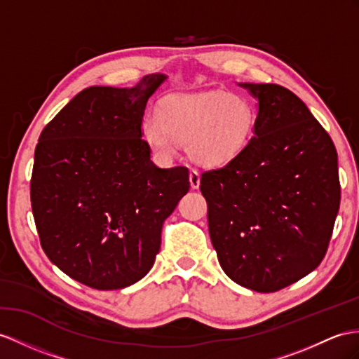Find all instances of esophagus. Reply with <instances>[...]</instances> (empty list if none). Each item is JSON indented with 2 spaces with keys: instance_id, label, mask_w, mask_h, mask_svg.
Instances as JSON below:
<instances>
[{
  "instance_id": "1",
  "label": "esophagus",
  "mask_w": 359,
  "mask_h": 359,
  "mask_svg": "<svg viewBox=\"0 0 359 359\" xmlns=\"http://www.w3.org/2000/svg\"><path fill=\"white\" fill-rule=\"evenodd\" d=\"M189 180H190V186L191 189H198L199 184H201V175L198 170L191 169L190 170V175H189Z\"/></svg>"
}]
</instances>
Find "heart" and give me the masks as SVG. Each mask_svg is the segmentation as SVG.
Here are the masks:
<instances>
[{
  "label": "heart",
  "mask_w": 359,
  "mask_h": 359,
  "mask_svg": "<svg viewBox=\"0 0 359 359\" xmlns=\"http://www.w3.org/2000/svg\"><path fill=\"white\" fill-rule=\"evenodd\" d=\"M255 121L251 103L239 94H178L163 102L158 117L144 121L143 138L160 160L172 158L180 144H187L195 163L217 168L245 151Z\"/></svg>",
  "instance_id": "heart-1"
}]
</instances>
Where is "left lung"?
Masks as SVG:
<instances>
[{
	"label": "left lung",
	"instance_id": "8db88e82",
	"mask_svg": "<svg viewBox=\"0 0 359 359\" xmlns=\"http://www.w3.org/2000/svg\"><path fill=\"white\" fill-rule=\"evenodd\" d=\"M257 100L239 156L201 175L208 231L233 282L274 292L325 257L339 208L338 155L308 107L276 83H239Z\"/></svg>",
	"mask_w": 359,
	"mask_h": 359
}]
</instances>
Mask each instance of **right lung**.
<instances>
[{"label":"right lung","mask_w":359,"mask_h":359,"mask_svg":"<svg viewBox=\"0 0 359 359\" xmlns=\"http://www.w3.org/2000/svg\"><path fill=\"white\" fill-rule=\"evenodd\" d=\"M165 79L85 88L39 135L30 198L42 250L94 290H121L149 273L163 222L190 189L189 169L156 168L142 138L146 103Z\"/></svg>","instance_id":"1"}]
</instances>
